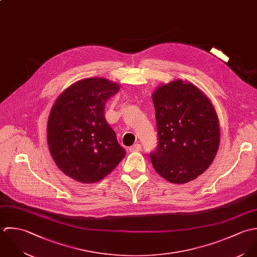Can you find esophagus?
<instances>
[{
	"label": "esophagus",
	"mask_w": 257,
	"mask_h": 257,
	"mask_svg": "<svg viewBox=\"0 0 257 257\" xmlns=\"http://www.w3.org/2000/svg\"><path fill=\"white\" fill-rule=\"evenodd\" d=\"M140 150H141V145L140 144H135V145H133L132 147L129 148L130 152H138Z\"/></svg>",
	"instance_id": "esophagus-1"
}]
</instances>
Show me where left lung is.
<instances>
[{"label":"left lung","mask_w":257,"mask_h":257,"mask_svg":"<svg viewBox=\"0 0 257 257\" xmlns=\"http://www.w3.org/2000/svg\"><path fill=\"white\" fill-rule=\"evenodd\" d=\"M152 99L159 138L150 154L155 171L170 183H189L205 172L218 150L215 109L200 88L183 79L158 86Z\"/></svg>","instance_id":"1"}]
</instances>
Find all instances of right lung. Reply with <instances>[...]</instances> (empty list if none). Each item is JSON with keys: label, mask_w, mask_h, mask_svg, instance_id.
Segmentation results:
<instances>
[{"label": "right lung", "mask_w": 257, "mask_h": 257, "mask_svg": "<svg viewBox=\"0 0 257 257\" xmlns=\"http://www.w3.org/2000/svg\"><path fill=\"white\" fill-rule=\"evenodd\" d=\"M120 85L102 77L78 80L53 103L48 119V145L58 169L82 183H97L123 160L113 129L104 117L105 102Z\"/></svg>", "instance_id": "add662e5"}]
</instances>
